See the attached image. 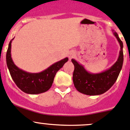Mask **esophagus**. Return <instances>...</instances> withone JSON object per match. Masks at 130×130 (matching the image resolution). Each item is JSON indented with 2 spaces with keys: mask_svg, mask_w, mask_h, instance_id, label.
I'll return each mask as SVG.
<instances>
[{
  "mask_svg": "<svg viewBox=\"0 0 130 130\" xmlns=\"http://www.w3.org/2000/svg\"><path fill=\"white\" fill-rule=\"evenodd\" d=\"M75 55H76V54H75V53L74 51H71V52H70V53H69V59L71 60V59H72V58H74V57L75 56Z\"/></svg>",
  "mask_w": 130,
  "mask_h": 130,
  "instance_id": "esophagus-1",
  "label": "esophagus"
}]
</instances>
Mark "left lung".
I'll return each instance as SVG.
<instances>
[{
	"mask_svg": "<svg viewBox=\"0 0 130 130\" xmlns=\"http://www.w3.org/2000/svg\"><path fill=\"white\" fill-rule=\"evenodd\" d=\"M112 32L119 43L121 51L117 61L110 69L100 73H90L74 59L71 60L74 65V85L79 92L88 95H101L108 90L116 82L123 64V43L117 32Z\"/></svg>",
	"mask_w": 130,
	"mask_h": 130,
	"instance_id": "obj_1",
	"label": "left lung"
}]
</instances>
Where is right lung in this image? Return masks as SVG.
<instances>
[{
  "label": "right lung",
  "mask_w": 130,
  "mask_h": 130,
  "mask_svg": "<svg viewBox=\"0 0 130 130\" xmlns=\"http://www.w3.org/2000/svg\"><path fill=\"white\" fill-rule=\"evenodd\" d=\"M11 40L6 53V63L12 79L18 87L29 94H38L48 90L53 85L56 72L69 60L65 58L38 73H30L19 69L13 62L11 54Z\"/></svg>",
  "instance_id": "right-lung-1"
}]
</instances>
